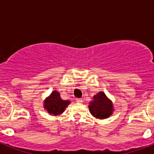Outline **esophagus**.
Returning <instances> with one entry per match:
<instances>
[{"label": "esophagus", "mask_w": 154, "mask_h": 154, "mask_svg": "<svg viewBox=\"0 0 154 154\" xmlns=\"http://www.w3.org/2000/svg\"><path fill=\"white\" fill-rule=\"evenodd\" d=\"M75 101H76V103H82V102H83V100H82V99H76Z\"/></svg>", "instance_id": "34e87169"}]
</instances>
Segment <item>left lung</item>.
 I'll return each mask as SVG.
<instances>
[{
    "mask_svg": "<svg viewBox=\"0 0 154 154\" xmlns=\"http://www.w3.org/2000/svg\"><path fill=\"white\" fill-rule=\"evenodd\" d=\"M89 109L92 116L96 119H107L114 111L112 102L103 92H98L89 103Z\"/></svg>",
    "mask_w": 154,
    "mask_h": 154,
    "instance_id": "8db88e82",
    "label": "left lung"
}]
</instances>
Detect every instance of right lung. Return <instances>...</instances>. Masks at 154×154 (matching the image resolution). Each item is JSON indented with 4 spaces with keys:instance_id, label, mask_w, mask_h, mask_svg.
<instances>
[{
    "instance_id": "1",
    "label": "right lung",
    "mask_w": 154,
    "mask_h": 154,
    "mask_svg": "<svg viewBox=\"0 0 154 154\" xmlns=\"http://www.w3.org/2000/svg\"><path fill=\"white\" fill-rule=\"evenodd\" d=\"M70 103L69 99L64 100L61 98L60 93L58 91L54 90L45 99L43 106L50 115L59 116L63 113Z\"/></svg>"
}]
</instances>
